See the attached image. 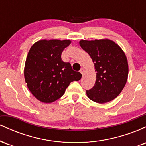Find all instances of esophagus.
<instances>
[{
	"instance_id": "obj_1",
	"label": "esophagus",
	"mask_w": 146,
	"mask_h": 146,
	"mask_svg": "<svg viewBox=\"0 0 146 146\" xmlns=\"http://www.w3.org/2000/svg\"><path fill=\"white\" fill-rule=\"evenodd\" d=\"M80 73H82V74H84V68H81V69H80Z\"/></svg>"
}]
</instances>
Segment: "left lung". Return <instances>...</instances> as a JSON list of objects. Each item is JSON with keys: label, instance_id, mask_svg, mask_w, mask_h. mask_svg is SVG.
<instances>
[{"label": "left lung", "instance_id": "left-lung-1", "mask_svg": "<svg viewBox=\"0 0 146 146\" xmlns=\"http://www.w3.org/2000/svg\"><path fill=\"white\" fill-rule=\"evenodd\" d=\"M80 45L89 54L97 72L95 85L86 90L87 96L100 104L112 101L120 94L128 80V64L124 52L108 39L81 40Z\"/></svg>", "mask_w": 146, "mask_h": 146}]
</instances>
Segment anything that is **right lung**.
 <instances>
[{
    "label": "right lung",
    "instance_id": "add662e5",
    "mask_svg": "<svg viewBox=\"0 0 146 146\" xmlns=\"http://www.w3.org/2000/svg\"><path fill=\"white\" fill-rule=\"evenodd\" d=\"M69 40H42L30 48L25 62L24 75L27 86L37 100L51 103L61 98L73 81L82 78L80 72L72 69L69 62L62 60Z\"/></svg>",
    "mask_w": 146,
    "mask_h": 146
}]
</instances>
